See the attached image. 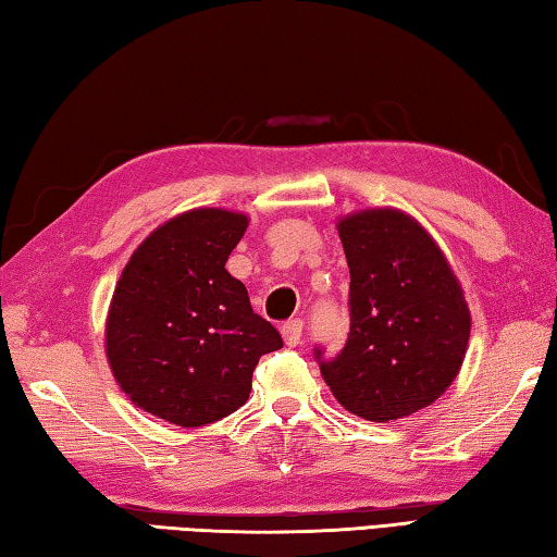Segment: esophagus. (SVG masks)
Wrapping results in <instances>:
<instances>
[{"label": "esophagus", "mask_w": 557, "mask_h": 557, "mask_svg": "<svg viewBox=\"0 0 557 557\" xmlns=\"http://www.w3.org/2000/svg\"><path fill=\"white\" fill-rule=\"evenodd\" d=\"M301 329H305V324H301V319H289V322L282 324V338H285L287 346H297L301 342Z\"/></svg>", "instance_id": "obj_1"}]
</instances>
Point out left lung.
I'll list each match as a JSON object with an SVG mask.
<instances>
[{
  "label": "left lung",
  "instance_id": "left-lung-1",
  "mask_svg": "<svg viewBox=\"0 0 557 557\" xmlns=\"http://www.w3.org/2000/svg\"><path fill=\"white\" fill-rule=\"evenodd\" d=\"M351 285L346 346L319 369L348 412L388 422L435 403L465 361L471 314L432 235L398 209H366L336 223Z\"/></svg>",
  "mask_w": 557,
  "mask_h": 557
}]
</instances>
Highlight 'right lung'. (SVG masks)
I'll use <instances>...</instances> for the list:
<instances>
[{"label":"right lung","mask_w":557,"mask_h":557,"mask_svg":"<svg viewBox=\"0 0 557 557\" xmlns=\"http://www.w3.org/2000/svg\"><path fill=\"white\" fill-rule=\"evenodd\" d=\"M248 215L191 209L137 245L112 292L106 354L139 410L178 428L209 425L248 400L262 354L282 336L225 270Z\"/></svg>","instance_id":"right-lung-1"}]
</instances>
